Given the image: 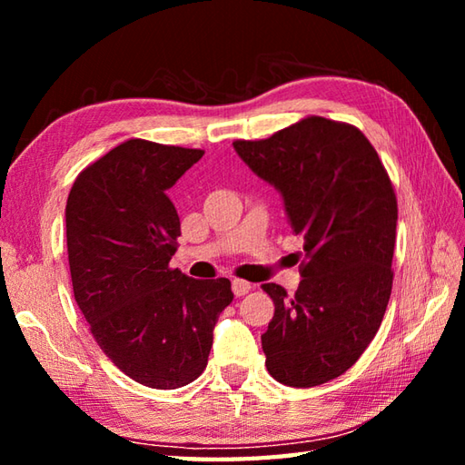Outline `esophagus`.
I'll list each match as a JSON object with an SVG mask.
<instances>
[{
    "mask_svg": "<svg viewBox=\"0 0 465 465\" xmlns=\"http://www.w3.org/2000/svg\"><path fill=\"white\" fill-rule=\"evenodd\" d=\"M232 290H233L235 295H238V298H242V295H245V293H248V292L252 290V283L245 282V280L235 278V280L232 282Z\"/></svg>",
    "mask_w": 465,
    "mask_h": 465,
    "instance_id": "esophagus-1",
    "label": "esophagus"
}]
</instances>
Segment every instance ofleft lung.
<instances>
[{"instance_id":"8db88e82","label":"left lung","mask_w":465,"mask_h":465,"mask_svg":"<svg viewBox=\"0 0 465 465\" xmlns=\"http://www.w3.org/2000/svg\"><path fill=\"white\" fill-rule=\"evenodd\" d=\"M235 152L278 187L303 238L302 285L292 298L263 283L275 312L262 335L265 368L280 383L313 388L340 378L378 333L393 283L398 200L358 127L308 115Z\"/></svg>"}]
</instances>
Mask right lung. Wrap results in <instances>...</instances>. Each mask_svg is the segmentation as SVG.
<instances>
[{"mask_svg": "<svg viewBox=\"0 0 465 465\" xmlns=\"http://www.w3.org/2000/svg\"><path fill=\"white\" fill-rule=\"evenodd\" d=\"M202 155L134 137L82 170L67 195L74 298L107 358L153 390L200 378L233 300L227 278L170 268L182 227L167 190Z\"/></svg>", "mask_w": 465, "mask_h": 465, "instance_id": "1", "label": "right lung"}]
</instances>
